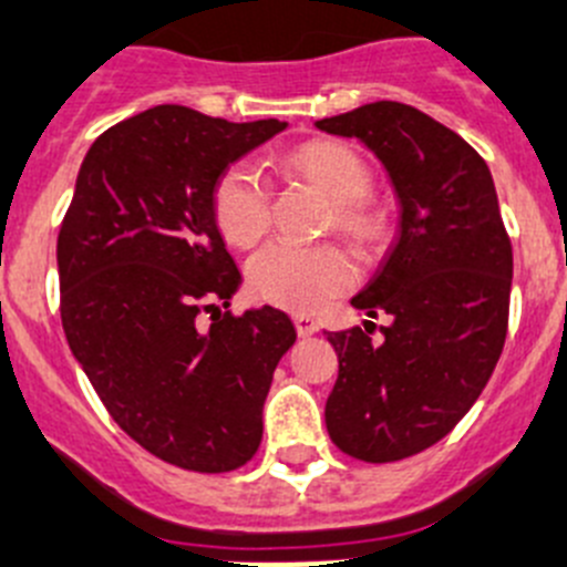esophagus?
Wrapping results in <instances>:
<instances>
[{
	"label": "esophagus",
	"mask_w": 567,
	"mask_h": 567,
	"mask_svg": "<svg viewBox=\"0 0 567 567\" xmlns=\"http://www.w3.org/2000/svg\"><path fill=\"white\" fill-rule=\"evenodd\" d=\"M292 320H295V329H298L300 337H311L320 331V323L315 318H309V315H295Z\"/></svg>",
	"instance_id": "obj_1"
}]
</instances>
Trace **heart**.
<instances>
[{
  "label": "heart",
  "mask_w": 567,
  "mask_h": 567,
  "mask_svg": "<svg viewBox=\"0 0 567 567\" xmlns=\"http://www.w3.org/2000/svg\"><path fill=\"white\" fill-rule=\"evenodd\" d=\"M289 168L318 188L331 205L337 230L360 244L379 236L382 219L365 199L371 190V168L365 159L334 140H311L289 154ZM213 216L221 236L236 247H252L272 221V190L261 165L238 159L213 188ZM357 278L354 261L337 244L275 241L252 256L247 284L252 295L289 311H315L346 292Z\"/></svg>",
  "instance_id": "heart-1"
}]
</instances>
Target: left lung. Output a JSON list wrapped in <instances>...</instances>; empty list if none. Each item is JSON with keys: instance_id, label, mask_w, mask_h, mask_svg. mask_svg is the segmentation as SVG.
I'll return each instance as SVG.
<instances>
[{"instance_id": "left-lung-1", "label": "left lung", "mask_w": 567, "mask_h": 567, "mask_svg": "<svg viewBox=\"0 0 567 567\" xmlns=\"http://www.w3.org/2000/svg\"><path fill=\"white\" fill-rule=\"evenodd\" d=\"M357 137L399 196V236L351 306L391 315L385 340L329 331L340 373L326 402L331 441L351 458L391 464L444 439L489 382L508 326L512 241L484 157L453 128L396 101L323 117Z\"/></svg>"}]
</instances>
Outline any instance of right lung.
I'll return each mask as SVG.
<instances>
[{"instance_id": "right-lung-1", "label": "right lung", "mask_w": 567, "mask_h": 567, "mask_svg": "<svg viewBox=\"0 0 567 567\" xmlns=\"http://www.w3.org/2000/svg\"><path fill=\"white\" fill-rule=\"evenodd\" d=\"M284 128L171 103L134 114L92 143L61 221L72 354L123 433L179 470L256 455L275 365L298 337L272 306L221 311L241 272L213 216L227 165Z\"/></svg>"}]
</instances>
